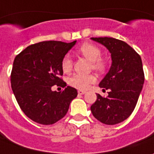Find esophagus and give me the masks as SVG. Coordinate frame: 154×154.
<instances>
[{
    "label": "esophagus",
    "mask_w": 154,
    "mask_h": 154,
    "mask_svg": "<svg viewBox=\"0 0 154 154\" xmlns=\"http://www.w3.org/2000/svg\"><path fill=\"white\" fill-rule=\"evenodd\" d=\"M77 93H78V94H85V93H86V91H82V90H78V91H77Z\"/></svg>",
    "instance_id": "34e87169"
}]
</instances>
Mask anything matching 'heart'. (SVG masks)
<instances>
[{"label": "heart", "mask_w": 154, "mask_h": 154, "mask_svg": "<svg viewBox=\"0 0 154 154\" xmlns=\"http://www.w3.org/2000/svg\"><path fill=\"white\" fill-rule=\"evenodd\" d=\"M78 51L81 54L91 61V68L99 72H103L107 69V62L101 58V50L97 45L92 43L86 42L81 45ZM73 67V62L72 58L68 54H66L61 61V68L63 72L69 73L71 72ZM96 82V77L94 74L82 75V74H74L68 79V83L71 86L79 90H85L92 84Z\"/></svg>", "instance_id": "heart-1"}]
</instances>
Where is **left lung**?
<instances>
[{
  "label": "left lung",
  "mask_w": 154,
  "mask_h": 154,
  "mask_svg": "<svg viewBox=\"0 0 154 154\" xmlns=\"http://www.w3.org/2000/svg\"><path fill=\"white\" fill-rule=\"evenodd\" d=\"M108 49L112 57L110 70L100 83L108 96L98 94L91 107L93 116L105 125L120 123L130 117L137 103L144 82L140 54L123 41L112 37H92Z\"/></svg>",
  "instance_id": "obj_1"
}]
</instances>
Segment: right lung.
<instances>
[{"label": "right lung", "mask_w": 154, "mask_h": 154, "mask_svg": "<svg viewBox=\"0 0 154 154\" xmlns=\"http://www.w3.org/2000/svg\"><path fill=\"white\" fill-rule=\"evenodd\" d=\"M75 43L38 42L24 49L14 60L12 91L23 112L36 123L52 125L62 119L77 97V91L69 86L62 91H51L54 85L66 84L61 77V61Z\"/></svg>", "instance_id": "add662e5"}]
</instances>
